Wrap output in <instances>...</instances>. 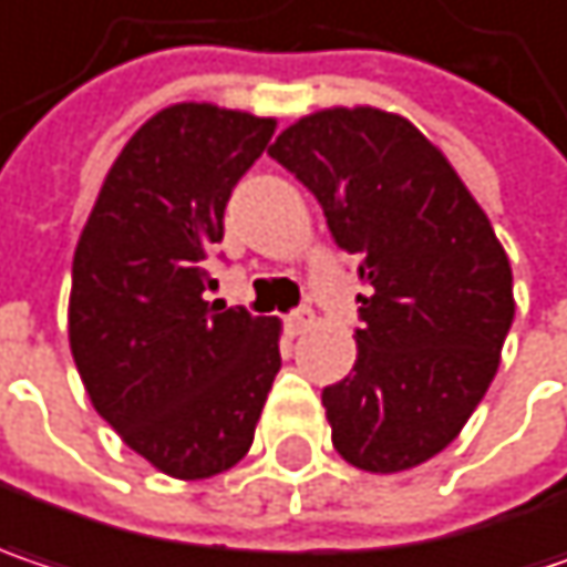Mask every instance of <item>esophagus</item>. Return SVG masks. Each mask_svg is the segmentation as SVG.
<instances>
[{"mask_svg":"<svg viewBox=\"0 0 567 567\" xmlns=\"http://www.w3.org/2000/svg\"><path fill=\"white\" fill-rule=\"evenodd\" d=\"M285 323H288V333H291V337H301L305 330H311L315 311H311V308H298V311H291V315L285 317Z\"/></svg>","mask_w":567,"mask_h":567,"instance_id":"34e87169","label":"esophagus"}]
</instances>
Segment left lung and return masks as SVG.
<instances>
[{
	"label": "left lung",
	"mask_w": 567,
	"mask_h": 567,
	"mask_svg": "<svg viewBox=\"0 0 567 567\" xmlns=\"http://www.w3.org/2000/svg\"><path fill=\"white\" fill-rule=\"evenodd\" d=\"M269 156L315 192L365 285L355 365L320 394L333 450L372 475L414 468L462 433L497 375L516 308L511 259L408 117L323 109L285 127Z\"/></svg>",
	"instance_id": "1"
}]
</instances>
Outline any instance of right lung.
I'll list each match as a JSON object with an SVG mask.
<instances>
[{
	"label": "right lung",
	"mask_w": 567,
	"mask_h": 567,
	"mask_svg": "<svg viewBox=\"0 0 567 567\" xmlns=\"http://www.w3.org/2000/svg\"><path fill=\"white\" fill-rule=\"evenodd\" d=\"M276 117L179 102L112 163L73 256L70 350L85 394L163 475L234 468L282 369L276 317L205 301L224 208Z\"/></svg>",
	"instance_id": "1"
}]
</instances>
